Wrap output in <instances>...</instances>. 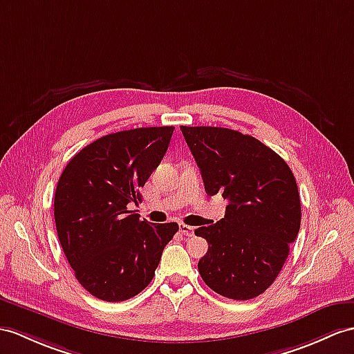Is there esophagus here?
<instances>
[{
  "label": "esophagus",
  "instance_id": "1",
  "mask_svg": "<svg viewBox=\"0 0 354 354\" xmlns=\"http://www.w3.org/2000/svg\"><path fill=\"white\" fill-rule=\"evenodd\" d=\"M194 227H189V225H185V223H182V225H180V232H182V234H185V236H187V237H191V236H194Z\"/></svg>",
  "mask_w": 354,
  "mask_h": 354
}]
</instances>
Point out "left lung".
I'll list each match as a JSON object with an SVG mask.
<instances>
[{
    "label": "left lung",
    "instance_id": "left-lung-1",
    "mask_svg": "<svg viewBox=\"0 0 354 354\" xmlns=\"http://www.w3.org/2000/svg\"><path fill=\"white\" fill-rule=\"evenodd\" d=\"M207 195L228 200L225 216L195 234L209 251L198 263L218 295L249 300L278 278L296 240L301 210L287 162L251 135L212 126H182Z\"/></svg>",
    "mask_w": 354,
    "mask_h": 354
}]
</instances>
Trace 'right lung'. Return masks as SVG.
<instances>
[{
    "instance_id": "obj_1",
    "label": "right lung",
    "mask_w": 354,
    "mask_h": 354,
    "mask_svg": "<svg viewBox=\"0 0 354 354\" xmlns=\"http://www.w3.org/2000/svg\"><path fill=\"white\" fill-rule=\"evenodd\" d=\"M174 126L138 127L99 138L68 160L54 216L76 279L91 296L123 301L149 286L176 222L150 223L127 209L165 156Z\"/></svg>"
}]
</instances>
